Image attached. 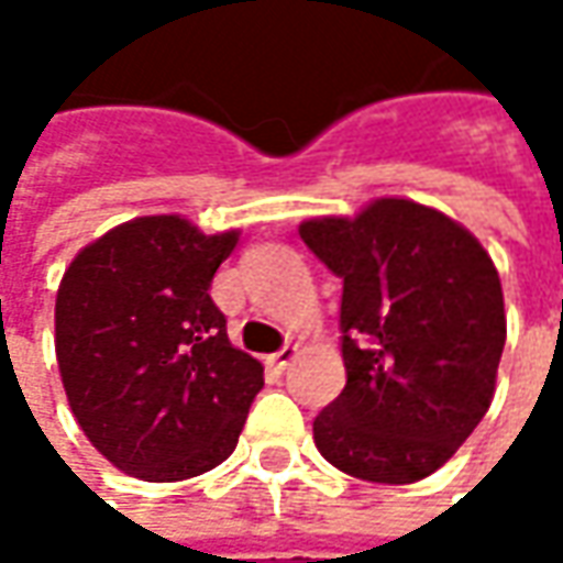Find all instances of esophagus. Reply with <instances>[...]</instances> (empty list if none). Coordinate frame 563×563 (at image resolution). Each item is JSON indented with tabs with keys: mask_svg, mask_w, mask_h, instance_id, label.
Wrapping results in <instances>:
<instances>
[{
	"mask_svg": "<svg viewBox=\"0 0 563 563\" xmlns=\"http://www.w3.org/2000/svg\"><path fill=\"white\" fill-rule=\"evenodd\" d=\"M300 357V351H297V344H285V347H282V351H278V354H272L269 357V366L272 369H288V366H291L294 360Z\"/></svg>",
	"mask_w": 563,
	"mask_h": 563,
	"instance_id": "obj_1",
	"label": "esophagus"
}]
</instances>
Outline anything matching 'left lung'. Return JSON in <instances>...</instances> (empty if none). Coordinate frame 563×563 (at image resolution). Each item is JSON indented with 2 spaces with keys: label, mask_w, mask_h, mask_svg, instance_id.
Segmentation results:
<instances>
[{
  "label": "left lung",
  "mask_w": 563,
  "mask_h": 563,
  "mask_svg": "<svg viewBox=\"0 0 563 563\" xmlns=\"http://www.w3.org/2000/svg\"><path fill=\"white\" fill-rule=\"evenodd\" d=\"M300 238L344 285L347 385L313 420L319 454L366 483L426 479L495 395L508 319L492 256L444 212L400 197L310 219Z\"/></svg>",
  "instance_id": "left-lung-1"
}]
</instances>
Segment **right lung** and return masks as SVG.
Listing matches in <instances>:
<instances>
[{"mask_svg": "<svg viewBox=\"0 0 563 563\" xmlns=\"http://www.w3.org/2000/svg\"><path fill=\"white\" fill-rule=\"evenodd\" d=\"M238 231L141 216L71 260L55 294V357L84 435L121 473L178 483L234 451L263 363L212 303Z\"/></svg>", "mask_w": 563, "mask_h": 563, "instance_id": "right-lung-1", "label": "right lung"}]
</instances>
